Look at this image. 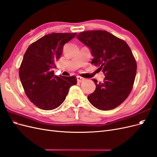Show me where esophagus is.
<instances>
[{
    "instance_id": "obj_1",
    "label": "esophagus",
    "mask_w": 157,
    "mask_h": 157,
    "mask_svg": "<svg viewBox=\"0 0 157 157\" xmlns=\"http://www.w3.org/2000/svg\"><path fill=\"white\" fill-rule=\"evenodd\" d=\"M77 82H83L84 80V78L81 77H80V76H77Z\"/></svg>"
}]
</instances>
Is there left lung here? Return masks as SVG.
I'll use <instances>...</instances> for the list:
<instances>
[{"mask_svg": "<svg viewBox=\"0 0 157 157\" xmlns=\"http://www.w3.org/2000/svg\"><path fill=\"white\" fill-rule=\"evenodd\" d=\"M77 39L91 50V63L102 70V82L93 81L95 91L88 96L96 108L108 111L120 105L129 96L134 85L137 63L126 42L106 31L80 33Z\"/></svg>", "mask_w": 157, "mask_h": 157, "instance_id": "1", "label": "left lung"}]
</instances>
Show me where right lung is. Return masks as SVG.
Here are the masks:
<instances>
[{
    "label": "right lung",
    "mask_w": 157,
    "mask_h": 157,
    "mask_svg": "<svg viewBox=\"0 0 157 157\" xmlns=\"http://www.w3.org/2000/svg\"><path fill=\"white\" fill-rule=\"evenodd\" d=\"M77 33H53L42 36L27 49L19 76L29 100L43 110L61 105L70 87L77 84L75 76L54 75L53 69L62 54L63 46Z\"/></svg>",
    "instance_id": "1"
}]
</instances>
